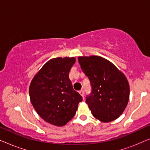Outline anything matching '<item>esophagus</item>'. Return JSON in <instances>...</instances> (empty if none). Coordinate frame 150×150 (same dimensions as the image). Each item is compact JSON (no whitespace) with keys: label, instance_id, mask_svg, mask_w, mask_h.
Masks as SVG:
<instances>
[{"label":"esophagus","instance_id":"1","mask_svg":"<svg viewBox=\"0 0 150 150\" xmlns=\"http://www.w3.org/2000/svg\"><path fill=\"white\" fill-rule=\"evenodd\" d=\"M79 93L81 94V95L82 96V97H83L84 99V91L83 90H81V91H79Z\"/></svg>","mask_w":150,"mask_h":150}]
</instances>
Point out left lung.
I'll use <instances>...</instances> for the list:
<instances>
[{
	"label": "left lung",
	"mask_w": 150,
	"mask_h": 150,
	"mask_svg": "<svg viewBox=\"0 0 150 150\" xmlns=\"http://www.w3.org/2000/svg\"><path fill=\"white\" fill-rule=\"evenodd\" d=\"M82 70L89 78L91 93L86 103L94 117L110 122L121 115L130 96L126 77L115 65L100 56L79 57Z\"/></svg>",
	"instance_id": "1"
}]
</instances>
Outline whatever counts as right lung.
<instances>
[{"mask_svg": "<svg viewBox=\"0 0 150 150\" xmlns=\"http://www.w3.org/2000/svg\"><path fill=\"white\" fill-rule=\"evenodd\" d=\"M74 57H57L45 63L35 76L29 87L32 105L44 121L63 126L75 115L83 100L74 90L69 79Z\"/></svg>", "mask_w": 150, "mask_h": 150, "instance_id": "1", "label": "right lung"}]
</instances>
